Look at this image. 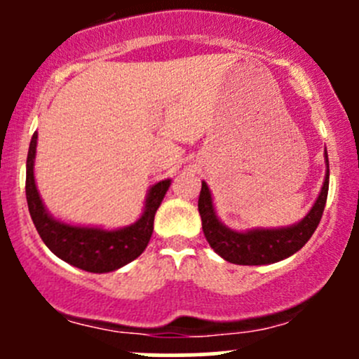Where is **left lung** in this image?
Returning <instances> with one entry per match:
<instances>
[{
  "mask_svg": "<svg viewBox=\"0 0 359 359\" xmlns=\"http://www.w3.org/2000/svg\"><path fill=\"white\" fill-rule=\"evenodd\" d=\"M325 159H327V175H325L323 187H321V193L314 206L299 224L292 227H281V229H255L247 231V233L231 231L217 219L208 186L201 182L198 210L201 215L203 233H205L210 247L227 262L240 264V266L273 264L299 252L316 231L321 215H323L325 205H327L328 180H330L327 151H325Z\"/></svg>",
  "mask_w": 359,
  "mask_h": 359,
  "instance_id": "8db88e82",
  "label": "left lung"
}]
</instances>
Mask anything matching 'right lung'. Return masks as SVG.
Returning a JSON list of instances; mask_svg holds the SVG:
<instances>
[{"mask_svg": "<svg viewBox=\"0 0 359 359\" xmlns=\"http://www.w3.org/2000/svg\"><path fill=\"white\" fill-rule=\"evenodd\" d=\"M36 140L38 133L34 132L29 144L27 165H25V198H27L31 219L43 243L59 259L88 273H109L137 259L149 243L154 229V215L168 191L170 180H161L151 187L146 200V210L132 226L118 231L69 226L50 217L36 189L34 170H32Z\"/></svg>", "mask_w": 359, "mask_h": 359, "instance_id": "right-lung-1", "label": "right lung"}]
</instances>
